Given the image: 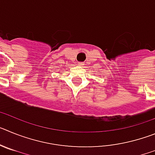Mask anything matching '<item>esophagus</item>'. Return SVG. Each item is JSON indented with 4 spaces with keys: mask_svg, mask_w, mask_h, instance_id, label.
Returning <instances> with one entry per match:
<instances>
[{
    "mask_svg": "<svg viewBox=\"0 0 155 155\" xmlns=\"http://www.w3.org/2000/svg\"><path fill=\"white\" fill-rule=\"evenodd\" d=\"M79 65H80V66H81V67H82V66H83V65H84V63H83V62H80V63H79Z\"/></svg>",
    "mask_w": 155,
    "mask_h": 155,
    "instance_id": "34e87169",
    "label": "esophagus"
}]
</instances>
